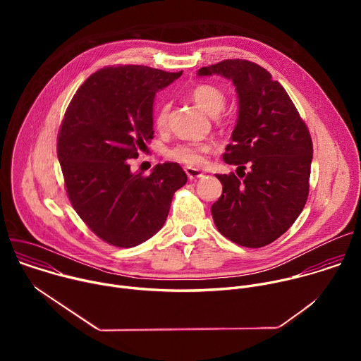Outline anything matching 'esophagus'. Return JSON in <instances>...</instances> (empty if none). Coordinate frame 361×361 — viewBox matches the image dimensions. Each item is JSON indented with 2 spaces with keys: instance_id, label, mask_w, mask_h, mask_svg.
<instances>
[{
  "instance_id": "esophagus-1",
  "label": "esophagus",
  "mask_w": 361,
  "mask_h": 361,
  "mask_svg": "<svg viewBox=\"0 0 361 361\" xmlns=\"http://www.w3.org/2000/svg\"><path fill=\"white\" fill-rule=\"evenodd\" d=\"M185 174L188 176L190 180H198V178L204 177V173H202V171H200V170H197V169H191V167H187V169H185Z\"/></svg>"
}]
</instances>
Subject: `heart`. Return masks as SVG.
I'll use <instances>...</instances> for the list:
<instances>
[{
  "label": "heart",
  "mask_w": 361,
  "mask_h": 361,
  "mask_svg": "<svg viewBox=\"0 0 361 361\" xmlns=\"http://www.w3.org/2000/svg\"><path fill=\"white\" fill-rule=\"evenodd\" d=\"M191 99L195 102V106L204 111L205 114L217 116L226 106V94L210 84H200L194 87L190 92ZM169 120V104H161L156 113V127L159 130L166 128ZM216 145L213 142H188L178 144L167 151V157L173 161L181 163L188 167H201L205 161V156L214 151Z\"/></svg>",
  "instance_id": "heart-1"
}]
</instances>
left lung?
Returning a JSON list of instances; mask_svg holds the SVG:
<instances>
[{
    "mask_svg": "<svg viewBox=\"0 0 361 361\" xmlns=\"http://www.w3.org/2000/svg\"><path fill=\"white\" fill-rule=\"evenodd\" d=\"M231 80L238 118L223 160L234 173L217 174L221 197L212 205L219 231L243 247H264L283 235L308 197L313 142L291 98L259 64L224 60L198 75Z\"/></svg>",
    "mask_w": 361,
    "mask_h": 361,
    "instance_id": "1",
    "label": "left lung"
}]
</instances>
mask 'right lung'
Instances as JSON below:
<instances>
[{
    "instance_id": "right-lung-1",
    "label": "right lung",
    "mask_w": 361,
    "mask_h": 361,
    "mask_svg": "<svg viewBox=\"0 0 361 361\" xmlns=\"http://www.w3.org/2000/svg\"><path fill=\"white\" fill-rule=\"evenodd\" d=\"M181 74L145 66L101 68L66 111L57 156L68 198L88 228L111 245L130 248L151 238L187 183L177 163L157 164L148 177L128 164L154 135L156 92Z\"/></svg>"
}]
</instances>
